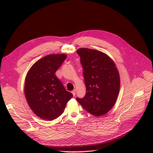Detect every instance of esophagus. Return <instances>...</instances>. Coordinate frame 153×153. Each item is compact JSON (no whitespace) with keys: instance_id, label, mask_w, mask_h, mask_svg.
I'll list each match as a JSON object with an SVG mask.
<instances>
[{"instance_id":"obj_1","label":"esophagus","mask_w":153,"mask_h":153,"mask_svg":"<svg viewBox=\"0 0 153 153\" xmlns=\"http://www.w3.org/2000/svg\"><path fill=\"white\" fill-rule=\"evenodd\" d=\"M71 93H72V94H73V96H75V95H76V90H73V91H72V92H71Z\"/></svg>"}]
</instances>
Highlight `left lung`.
Segmentation results:
<instances>
[{"instance_id":"8db88e82","label":"left lung","mask_w":153,"mask_h":153,"mask_svg":"<svg viewBox=\"0 0 153 153\" xmlns=\"http://www.w3.org/2000/svg\"><path fill=\"white\" fill-rule=\"evenodd\" d=\"M77 53L83 69L86 94L76 100L89 113L105 115L114 105L119 92L120 77L116 65L106 54L96 50L79 48Z\"/></svg>"}]
</instances>
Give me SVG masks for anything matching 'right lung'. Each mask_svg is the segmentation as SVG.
<instances>
[{
	"label": "right lung",
	"instance_id": "obj_1",
	"mask_svg": "<svg viewBox=\"0 0 153 153\" xmlns=\"http://www.w3.org/2000/svg\"><path fill=\"white\" fill-rule=\"evenodd\" d=\"M66 57L64 54L46 56L37 61L27 74L25 97L32 111L41 119L53 120L59 117L73 96L55 75Z\"/></svg>",
	"mask_w": 153,
	"mask_h": 153
}]
</instances>
